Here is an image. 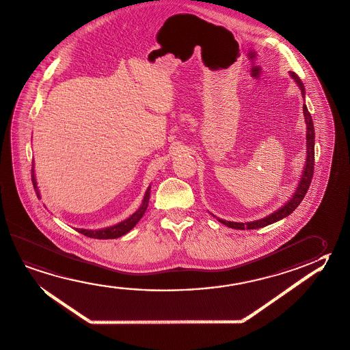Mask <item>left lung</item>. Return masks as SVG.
Wrapping results in <instances>:
<instances>
[{
  "label": "left lung",
  "instance_id": "left-lung-1",
  "mask_svg": "<svg viewBox=\"0 0 350 350\" xmlns=\"http://www.w3.org/2000/svg\"><path fill=\"white\" fill-rule=\"evenodd\" d=\"M291 77L297 82L299 88L301 90L302 98L305 99V87L302 84L301 79L297 77V73L289 71ZM302 111H304V118H305V122H306V159H305V165L302 169L301 178L299 180V184H297L295 192L293 193L291 197V200L285 203L283 207L279 208L275 212H273L272 214L267 215L262 219L254 220V221H246V223H237V221H229V220L219 219L217 218L214 214V218L219 220L221 224L231 228V229H237V230H251V229H260L263 226H269L273 224L278 220L283 219L285 217H288L289 214L293 213L297 206L300 204V202L304 200V197L308 192L310 184H311V180H312V175H314V121L311 115L308 113V107L304 104L302 107Z\"/></svg>",
  "mask_w": 350,
  "mask_h": 350
}]
</instances>
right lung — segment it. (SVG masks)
<instances>
[{"instance_id":"obj_1","label":"right lung","mask_w":350,"mask_h":350,"mask_svg":"<svg viewBox=\"0 0 350 350\" xmlns=\"http://www.w3.org/2000/svg\"><path fill=\"white\" fill-rule=\"evenodd\" d=\"M31 181H33V186H34V190H36V196L38 198H42L40 197V191L36 184V174H34V164L31 166ZM149 197H150V185L148 186V189L144 193L143 197L142 204L141 207L137 209L135 213L130 215L127 219L120 221L118 224H115L113 226H107V228H103V229H81V228H76V230L81 234H83L85 237H93V239H116V237H122L124 234H127L129 231L132 230L137 223L141 220L143 217V214L146 213L147 207H148Z\"/></svg>"}]
</instances>
